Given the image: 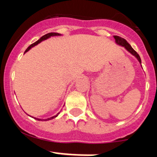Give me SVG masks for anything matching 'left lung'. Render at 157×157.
Masks as SVG:
<instances>
[{
  "mask_svg": "<svg viewBox=\"0 0 157 157\" xmlns=\"http://www.w3.org/2000/svg\"><path fill=\"white\" fill-rule=\"evenodd\" d=\"M114 38H115V40H116V43L117 44V45H120V46L124 47V48H125L130 54H132L133 56H134L136 58H137V59H138V62H139L140 63H141V58H140L139 55L137 53V52H136V51H134V48L130 46V44H129V43L127 42L125 39H124V38H123V37H119V36H114Z\"/></svg>",
  "mask_w": 157,
  "mask_h": 157,
  "instance_id": "8db88e82",
  "label": "left lung"
}]
</instances>
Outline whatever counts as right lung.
<instances>
[{"instance_id": "1", "label": "right lung", "mask_w": 157, "mask_h": 157, "mask_svg": "<svg viewBox=\"0 0 157 157\" xmlns=\"http://www.w3.org/2000/svg\"><path fill=\"white\" fill-rule=\"evenodd\" d=\"M60 35H61V34H58V33H48V34H45V35L42 36V37H41V38H40V39H38L37 41H35V42H34V43H33L32 45H30V46H29L28 48H27V49H26L25 52H28V51L30 50V49L32 48V47L35 46V45H37V44H39V43L41 42V41H45V40L48 39V38H49V37H54V36H60ZM25 52H24V53H25ZM59 113H57V114H56V116H52V117H50V118H48V119H45V120L37 119V118H34V119H36V120H41V121H42V120H45V121H47V120H52V119H54V118H56V116H57L58 115H59Z\"/></svg>"}]
</instances>
